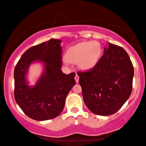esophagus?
<instances>
[{
    "instance_id": "1",
    "label": "esophagus",
    "mask_w": 146,
    "mask_h": 146,
    "mask_svg": "<svg viewBox=\"0 0 146 146\" xmlns=\"http://www.w3.org/2000/svg\"><path fill=\"white\" fill-rule=\"evenodd\" d=\"M75 82H76V83L79 82V76L78 75V74H76V75H75Z\"/></svg>"
}]
</instances>
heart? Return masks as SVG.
Instances as JSON below:
<instances>
[{"instance_id":"1","label":"heart","mask_w":146,"mask_h":146,"mask_svg":"<svg viewBox=\"0 0 146 146\" xmlns=\"http://www.w3.org/2000/svg\"><path fill=\"white\" fill-rule=\"evenodd\" d=\"M101 53L102 46L98 41L82 42L68 48L64 62L78 63L80 69L88 71L98 64Z\"/></svg>"}]
</instances>
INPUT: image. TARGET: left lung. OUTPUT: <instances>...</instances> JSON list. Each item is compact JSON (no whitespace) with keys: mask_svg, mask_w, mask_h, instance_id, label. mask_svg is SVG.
<instances>
[{"mask_svg":"<svg viewBox=\"0 0 146 146\" xmlns=\"http://www.w3.org/2000/svg\"><path fill=\"white\" fill-rule=\"evenodd\" d=\"M92 70L79 72L84 102L93 113L108 116L118 111L130 98L134 68L127 52L108 43Z\"/></svg>","mask_w":146,"mask_h":146,"instance_id":"obj_1","label":"left lung"}]
</instances>
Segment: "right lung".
I'll use <instances>...</instances> for the list:
<instances>
[{
    "instance_id": "add662e5",
    "label": "right lung",
    "mask_w": 146,
    "mask_h": 146,
    "mask_svg": "<svg viewBox=\"0 0 146 146\" xmlns=\"http://www.w3.org/2000/svg\"><path fill=\"white\" fill-rule=\"evenodd\" d=\"M61 42L51 39L29 48L15 67V100L32 119L45 121L60 115L66 96L75 84V73L66 75L61 70ZM34 63H42L43 71L35 84L29 85L28 72Z\"/></svg>"
}]
</instances>
